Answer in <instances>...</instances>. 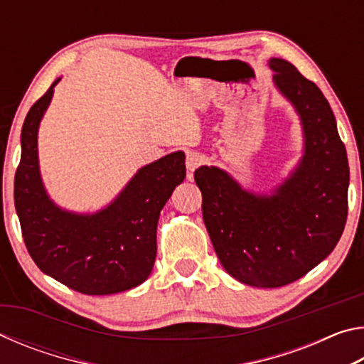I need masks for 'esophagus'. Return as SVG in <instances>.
I'll return each instance as SVG.
<instances>
[{"instance_id":"1","label":"esophagus","mask_w":364,"mask_h":364,"mask_svg":"<svg viewBox=\"0 0 364 364\" xmlns=\"http://www.w3.org/2000/svg\"><path fill=\"white\" fill-rule=\"evenodd\" d=\"M205 162V157L200 152H188L186 156V167L189 171H194L197 167H200Z\"/></svg>"}]
</instances>
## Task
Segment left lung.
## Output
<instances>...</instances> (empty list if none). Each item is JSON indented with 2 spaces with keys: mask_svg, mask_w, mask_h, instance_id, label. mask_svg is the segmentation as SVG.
Returning <instances> with one entry per match:
<instances>
[{
  "mask_svg": "<svg viewBox=\"0 0 364 364\" xmlns=\"http://www.w3.org/2000/svg\"><path fill=\"white\" fill-rule=\"evenodd\" d=\"M273 82L304 128V157L269 196L249 193L217 167L194 171L204 223L223 268L255 287H281L321 263L348 213V159L321 90L284 59H269Z\"/></svg>",
  "mask_w": 364,
  "mask_h": 364,
  "instance_id": "obj_1",
  "label": "left lung"
}]
</instances>
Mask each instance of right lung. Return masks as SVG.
Listing matches in <instances>:
<instances>
[{
  "instance_id": "1",
  "label": "right lung",
  "mask_w": 364,
  "mask_h": 364,
  "mask_svg": "<svg viewBox=\"0 0 364 364\" xmlns=\"http://www.w3.org/2000/svg\"><path fill=\"white\" fill-rule=\"evenodd\" d=\"M59 80L30 107L22 127L14 204L23 242L43 273L73 291L86 295L128 291L151 274L160 210L186 176L184 152L139 168L100 212L63 210L46 194L38 167V127Z\"/></svg>"
}]
</instances>
